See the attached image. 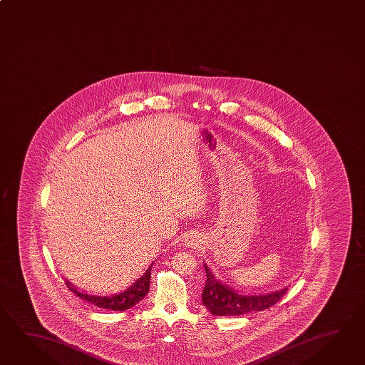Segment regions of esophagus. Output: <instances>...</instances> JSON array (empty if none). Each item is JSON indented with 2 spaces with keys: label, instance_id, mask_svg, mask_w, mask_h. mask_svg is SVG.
<instances>
[{
  "label": "esophagus",
  "instance_id": "esophagus-1",
  "mask_svg": "<svg viewBox=\"0 0 365 365\" xmlns=\"http://www.w3.org/2000/svg\"><path fill=\"white\" fill-rule=\"evenodd\" d=\"M200 236L198 233H189L187 236H185L184 238V245H185L186 247H197V246H200Z\"/></svg>",
  "mask_w": 365,
  "mask_h": 365
}]
</instances>
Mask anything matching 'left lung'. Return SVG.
I'll return each instance as SVG.
<instances>
[{"mask_svg": "<svg viewBox=\"0 0 365 365\" xmlns=\"http://www.w3.org/2000/svg\"><path fill=\"white\" fill-rule=\"evenodd\" d=\"M206 269V285L203 287L202 302L208 311L215 316H238L251 314L255 311H263L274 306L282 295L287 292V287L268 294H241L222 285L215 279V274L205 263Z\"/></svg>", "mask_w": 365, "mask_h": 365, "instance_id": "obj_1", "label": "left lung"}]
</instances>
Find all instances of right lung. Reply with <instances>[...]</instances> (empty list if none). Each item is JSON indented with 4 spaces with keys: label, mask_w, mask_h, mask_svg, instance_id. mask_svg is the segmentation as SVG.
Segmentation results:
<instances>
[{
    "label": "right lung",
    "mask_w": 365,
    "mask_h": 365,
    "mask_svg": "<svg viewBox=\"0 0 365 365\" xmlns=\"http://www.w3.org/2000/svg\"><path fill=\"white\" fill-rule=\"evenodd\" d=\"M151 267L146 269L141 279H137L132 286H129L127 290L122 293L115 294L111 297H101V295H92V294L81 293L75 286H72L68 281H66V285L72 293L76 294L81 299L86 300L88 303H92L96 307L106 308L113 311H125L133 307L140 300L145 298V295L149 293L150 289Z\"/></svg>",
    "instance_id": "right-lung-1"
}]
</instances>
